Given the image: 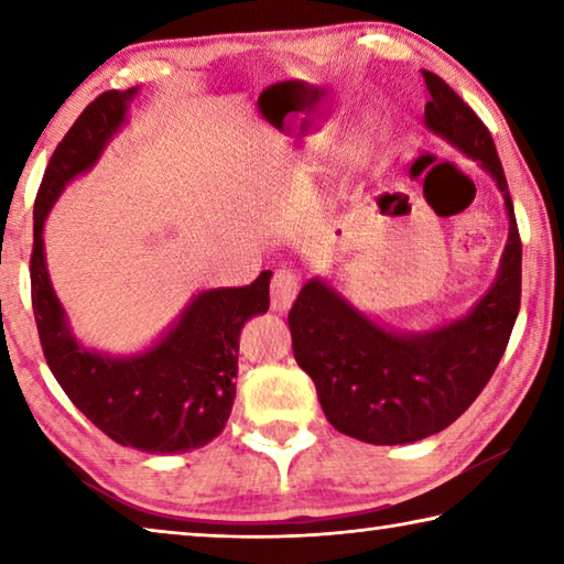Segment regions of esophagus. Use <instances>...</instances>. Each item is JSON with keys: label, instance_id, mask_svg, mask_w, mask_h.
<instances>
[{"label": "esophagus", "instance_id": "obj_1", "mask_svg": "<svg viewBox=\"0 0 564 564\" xmlns=\"http://www.w3.org/2000/svg\"><path fill=\"white\" fill-rule=\"evenodd\" d=\"M301 289V279L293 269H279L271 279V308L273 311H289Z\"/></svg>", "mask_w": 564, "mask_h": 564}]
</instances>
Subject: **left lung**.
I'll list each match as a JSON object with an SVG mask.
<instances>
[{
  "mask_svg": "<svg viewBox=\"0 0 564 564\" xmlns=\"http://www.w3.org/2000/svg\"><path fill=\"white\" fill-rule=\"evenodd\" d=\"M425 127L480 166L502 191L510 218L498 279L467 316L425 333L378 326L323 279L289 313L295 362L313 378L336 431L373 445L423 441L455 423L488 386L520 311L522 243L495 141L441 76L423 72Z\"/></svg>",
  "mask_w": 564,
  "mask_h": 564,
  "instance_id": "1",
  "label": "left lung"
}]
</instances>
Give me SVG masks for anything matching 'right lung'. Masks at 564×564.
I'll return each mask as SVG.
<instances>
[{"label": "right lung", "mask_w": 564, "mask_h": 564, "mask_svg": "<svg viewBox=\"0 0 564 564\" xmlns=\"http://www.w3.org/2000/svg\"><path fill=\"white\" fill-rule=\"evenodd\" d=\"M137 91H104L54 149L34 202L32 308L46 366L72 403L113 443L171 455L204 447L226 427L238 336L248 318L269 311L271 271L241 289L198 293L161 340L137 356L113 358L74 338L46 271L44 221L64 186L97 164Z\"/></svg>", "instance_id": "add662e5"}]
</instances>
